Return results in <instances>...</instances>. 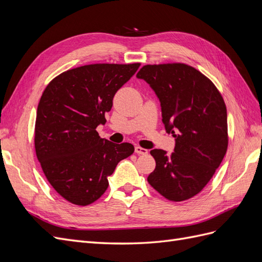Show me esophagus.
<instances>
[{"instance_id":"esophagus-1","label":"esophagus","mask_w":262,"mask_h":262,"mask_svg":"<svg viewBox=\"0 0 262 262\" xmlns=\"http://www.w3.org/2000/svg\"><path fill=\"white\" fill-rule=\"evenodd\" d=\"M136 153L140 154V155H146L148 153V150L146 148H143V147L137 145L136 146Z\"/></svg>"}]
</instances>
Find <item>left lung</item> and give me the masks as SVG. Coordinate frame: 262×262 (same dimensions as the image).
Instances as JSON below:
<instances>
[{
    "label": "left lung",
    "instance_id": "left-lung-1",
    "mask_svg": "<svg viewBox=\"0 0 262 262\" xmlns=\"http://www.w3.org/2000/svg\"><path fill=\"white\" fill-rule=\"evenodd\" d=\"M160 98L175 149H152L156 166L148 184L166 199H191L202 191L225 156L227 113L223 96L200 71L185 63L147 64L137 74Z\"/></svg>",
    "mask_w": 262,
    "mask_h": 262
}]
</instances>
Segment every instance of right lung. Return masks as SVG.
<instances>
[{"mask_svg":"<svg viewBox=\"0 0 262 262\" xmlns=\"http://www.w3.org/2000/svg\"><path fill=\"white\" fill-rule=\"evenodd\" d=\"M140 63H96L66 71L47 85L37 108L35 149L42 171L62 198L85 207L105 193L108 176L134 152L131 143L101 139L117 91Z\"/></svg>","mask_w":262,"mask_h":262,"instance_id":"add662e5","label":"right lung"}]
</instances>
